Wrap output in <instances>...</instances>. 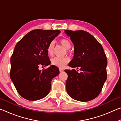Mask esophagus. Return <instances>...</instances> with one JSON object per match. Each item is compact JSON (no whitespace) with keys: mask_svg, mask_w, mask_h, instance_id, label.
Masks as SVG:
<instances>
[{"mask_svg":"<svg viewBox=\"0 0 121 121\" xmlns=\"http://www.w3.org/2000/svg\"><path fill=\"white\" fill-rule=\"evenodd\" d=\"M59 70H60V72H62V71H64V69H62V68H60V69H59Z\"/></svg>","mask_w":121,"mask_h":121,"instance_id":"34e87169","label":"esophagus"}]
</instances>
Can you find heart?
<instances>
[{"label":"heart","mask_w":121,"mask_h":121,"mask_svg":"<svg viewBox=\"0 0 121 121\" xmlns=\"http://www.w3.org/2000/svg\"><path fill=\"white\" fill-rule=\"evenodd\" d=\"M60 43L64 47V48L69 50L71 47V43L68 39L62 38L59 40ZM54 42H51L49 44L47 48V51L49 56H52L54 52ZM69 58L68 57H64V58H59V57H55L51 60V63L54 65H56L59 68H64L67 63L69 61Z\"/></svg>","instance_id":"1"}]
</instances>
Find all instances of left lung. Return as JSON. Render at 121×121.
I'll return each mask as SVG.
<instances>
[{
	"label": "left lung",
	"instance_id": "obj_1",
	"mask_svg": "<svg viewBox=\"0 0 121 121\" xmlns=\"http://www.w3.org/2000/svg\"><path fill=\"white\" fill-rule=\"evenodd\" d=\"M74 45V55L68 65L79 68L65 70L68 75L66 90L73 99L89 101L97 97L107 79V57L103 48L89 32L66 30Z\"/></svg>",
	"mask_w": 121,
	"mask_h": 121
}]
</instances>
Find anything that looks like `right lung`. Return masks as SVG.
<instances>
[{"label":"right lung","mask_w":121,"mask_h":121,"mask_svg":"<svg viewBox=\"0 0 121 121\" xmlns=\"http://www.w3.org/2000/svg\"><path fill=\"white\" fill-rule=\"evenodd\" d=\"M60 32L59 30H33L16 44L11 58L10 77L24 99L39 100L50 92L51 81L59 74V69L54 65L42 70L38 68L50 65L47 48Z\"/></svg>","instance_id":"1"}]
</instances>
